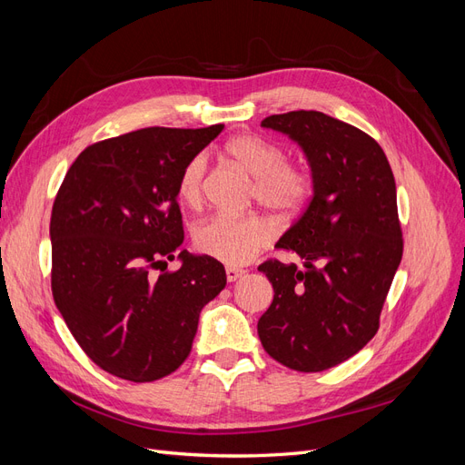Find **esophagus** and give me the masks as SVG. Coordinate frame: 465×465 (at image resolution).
I'll return each mask as SVG.
<instances>
[{"label":"esophagus","mask_w":465,"mask_h":465,"mask_svg":"<svg viewBox=\"0 0 465 465\" xmlns=\"http://www.w3.org/2000/svg\"><path fill=\"white\" fill-rule=\"evenodd\" d=\"M224 273H227V281H229V283H232V281L241 279V277L244 275V272H242V270H236V267H227V270H224Z\"/></svg>","instance_id":"1"}]
</instances>
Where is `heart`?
I'll use <instances>...</instances> for the list:
<instances>
[{"mask_svg":"<svg viewBox=\"0 0 465 465\" xmlns=\"http://www.w3.org/2000/svg\"><path fill=\"white\" fill-rule=\"evenodd\" d=\"M229 157L256 178L254 198L263 209L277 217H291L306 203L312 192V180L306 168L285 163V151L262 135L242 134L224 145ZM207 157L198 153L192 157L178 178L180 200L190 207L200 205ZM270 231L254 217L213 215L193 232V242L205 256L227 265H244L270 242Z\"/></svg>","mask_w":465,"mask_h":465,"instance_id":"b5f03b06","label":"heart"}]
</instances>
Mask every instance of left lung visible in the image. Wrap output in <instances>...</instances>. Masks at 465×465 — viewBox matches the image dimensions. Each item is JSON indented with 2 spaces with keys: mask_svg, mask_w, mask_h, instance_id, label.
I'll use <instances>...</instances> for the list:
<instances>
[{
  "mask_svg": "<svg viewBox=\"0 0 465 465\" xmlns=\"http://www.w3.org/2000/svg\"><path fill=\"white\" fill-rule=\"evenodd\" d=\"M304 151L312 200L277 246L297 265L270 260L258 270L273 302L258 320L267 355L301 372L335 367L367 345L403 254L396 180L386 154L355 125L316 110L262 120Z\"/></svg>",
  "mask_w": 465,
  "mask_h": 465,
  "instance_id": "8db88e82",
  "label": "left lung"
}]
</instances>
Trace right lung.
<instances>
[{
	"label": "right lung",
	"instance_id": "1",
	"mask_svg": "<svg viewBox=\"0 0 465 465\" xmlns=\"http://www.w3.org/2000/svg\"><path fill=\"white\" fill-rule=\"evenodd\" d=\"M223 132L143 128L83 151L50 219L52 294L69 331L108 374L153 382L192 351L202 308L227 285L221 262L182 250L178 178Z\"/></svg>",
	"mask_w": 465,
	"mask_h": 465
}]
</instances>
